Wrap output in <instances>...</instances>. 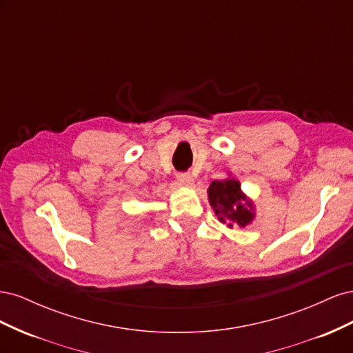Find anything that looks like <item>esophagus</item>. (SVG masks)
<instances>
[{
  "instance_id": "esophagus-1",
  "label": "esophagus",
  "mask_w": 353,
  "mask_h": 353,
  "mask_svg": "<svg viewBox=\"0 0 353 353\" xmlns=\"http://www.w3.org/2000/svg\"><path fill=\"white\" fill-rule=\"evenodd\" d=\"M176 179H178V183H179L181 185H185V187L193 185V183H194V178L191 176L190 174H178V175H176Z\"/></svg>"
}]
</instances>
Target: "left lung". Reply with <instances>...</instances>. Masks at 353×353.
<instances>
[{
  "mask_svg": "<svg viewBox=\"0 0 353 353\" xmlns=\"http://www.w3.org/2000/svg\"><path fill=\"white\" fill-rule=\"evenodd\" d=\"M208 199L219 222L227 223L228 228L248 227L256 216L253 200L243 193L240 181L231 174L223 179L212 181Z\"/></svg>",
  "mask_w": 353,
  "mask_h": 353,
  "instance_id": "1",
  "label": "left lung"
}]
</instances>
